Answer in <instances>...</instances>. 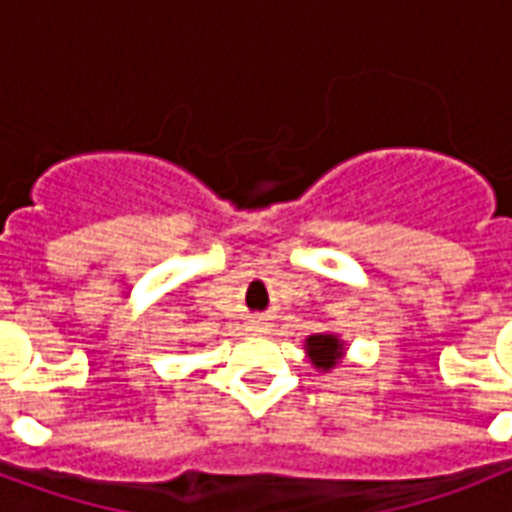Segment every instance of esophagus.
<instances>
[{
	"instance_id": "obj_1",
	"label": "esophagus",
	"mask_w": 512,
	"mask_h": 512,
	"mask_svg": "<svg viewBox=\"0 0 512 512\" xmlns=\"http://www.w3.org/2000/svg\"><path fill=\"white\" fill-rule=\"evenodd\" d=\"M252 324H255V332H263V329H268V324H265L263 319H257V321H252Z\"/></svg>"
}]
</instances>
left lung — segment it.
I'll return each mask as SVG.
<instances>
[{
	"label": "left lung",
	"mask_w": 512,
	"mask_h": 512,
	"mask_svg": "<svg viewBox=\"0 0 512 512\" xmlns=\"http://www.w3.org/2000/svg\"><path fill=\"white\" fill-rule=\"evenodd\" d=\"M305 353L311 358V364L321 372H329L335 369L342 361V353H345V345L337 335H311L305 340Z\"/></svg>",
	"instance_id": "obj_1"
}]
</instances>
